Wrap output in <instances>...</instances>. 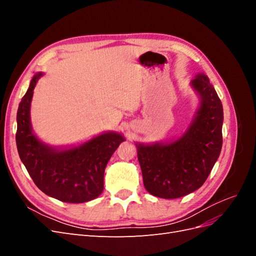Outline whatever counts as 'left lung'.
<instances>
[{"instance_id":"left-lung-1","label":"left lung","mask_w":256,"mask_h":256,"mask_svg":"<svg viewBox=\"0 0 256 256\" xmlns=\"http://www.w3.org/2000/svg\"><path fill=\"white\" fill-rule=\"evenodd\" d=\"M200 99L187 131L171 143L138 144V159L145 189L162 198H177L202 186L222 148L223 108L208 76L191 81Z\"/></svg>"}]
</instances>
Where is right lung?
I'll use <instances>...</instances> for the list:
<instances>
[{"label":"right lung","instance_id":"obj_1","mask_svg":"<svg viewBox=\"0 0 256 256\" xmlns=\"http://www.w3.org/2000/svg\"><path fill=\"white\" fill-rule=\"evenodd\" d=\"M42 76L36 74L19 104L16 142L21 161L35 184L46 194L65 203H84L104 191V168L113 152L125 140L118 132H106L68 150L44 144L30 126L33 90Z\"/></svg>","mask_w":256,"mask_h":256}]
</instances>
